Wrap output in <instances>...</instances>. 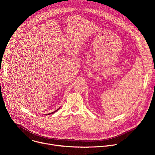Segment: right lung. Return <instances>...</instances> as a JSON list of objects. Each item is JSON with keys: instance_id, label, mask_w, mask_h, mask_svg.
Returning <instances> with one entry per match:
<instances>
[{"instance_id": "obj_1", "label": "right lung", "mask_w": 155, "mask_h": 155, "mask_svg": "<svg viewBox=\"0 0 155 155\" xmlns=\"http://www.w3.org/2000/svg\"><path fill=\"white\" fill-rule=\"evenodd\" d=\"M59 108H58V109H57V110H55V111H54V112H52V113H50V114H47V115H50V114H53V113H54V112H56V111H58V110H59Z\"/></svg>"}]
</instances>
